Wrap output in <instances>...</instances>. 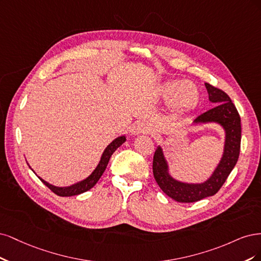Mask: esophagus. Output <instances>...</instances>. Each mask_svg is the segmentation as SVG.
I'll list each match as a JSON object with an SVG mask.
<instances>
[{
	"instance_id": "esophagus-1",
	"label": "esophagus",
	"mask_w": 261,
	"mask_h": 261,
	"mask_svg": "<svg viewBox=\"0 0 261 261\" xmlns=\"http://www.w3.org/2000/svg\"><path fill=\"white\" fill-rule=\"evenodd\" d=\"M147 131H148V125L143 121L136 122L131 128V133L133 134V136H140V134L146 133Z\"/></svg>"
}]
</instances>
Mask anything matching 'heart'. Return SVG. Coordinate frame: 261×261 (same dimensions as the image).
I'll list each match as a JSON object with an SVG mask.
<instances>
[{
  "instance_id": "b5f03b06",
  "label": "heart",
  "mask_w": 261,
  "mask_h": 261,
  "mask_svg": "<svg viewBox=\"0 0 261 261\" xmlns=\"http://www.w3.org/2000/svg\"><path fill=\"white\" fill-rule=\"evenodd\" d=\"M163 96L167 102H171V111L182 114L191 111L199 102V92L192 82L178 80L169 81L163 87Z\"/></svg>"
}]
</instances>
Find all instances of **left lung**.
Here are the masks:
<instances>
[{
	"instance_id": "obj_1",
	"label": "left lung",
	"mask_w": 261,
	"mask_h": 261,
	"mask_svg": "<svg viewBox=\"0 0 261 261\" xmlns=\"http://www.w3.org/2000/svg\"><path fill=\"white\" fill-rule=\"evenodd\" d=\"M209 102L215 106L194 119V124L217 123L224 131L222 156L208 179L199 183L183 182L170 173L164 149L158 145L153 159V173L157 184L166 195L179 203H194L213 196L223 186L234 166L241 148V118L229 95L209 83H205Z\"/></svg>"
}]
</instances>
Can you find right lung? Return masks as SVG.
Returning a JSON list of instances; mask_svg holds the SVG:
<instances>
[{"label": "right lung", "instance_id": "1", "mask_svg": "<svg viewBox=\"0 0 261 261\" xmlns=\"http://www.w3.org/2000/svg\"><path fill=\"white\" fill-rule=\"evenodd\" d=\"M125 140H127V137H125V134H123V136H120L118 138H116L113 142L109 143V144L107 145V147L104 149L102 156H100V159H99L97 166L95 167V169L92 171L91 174L88 175L86 179L75 182V183L71 184V186H68V187H56V186H53V184H49L45 180L40 178V176H39V179L42 182H43L49 190L53 191L55 194H57L58 196H73V195L82 194V193H85V192L89 191L90 189L93 188L95 184L97 183V181L99 180L100 176H102V174L104 173V171L106 169V167L108 165V162H109V159H111L112 155L114 154V152H115L117 148H118L120 145L123 144V143L125 142ZM33 172H35V171H33Z\"/></svg>", "mask_w": 261, "mask_h": 261}]
</instances>
